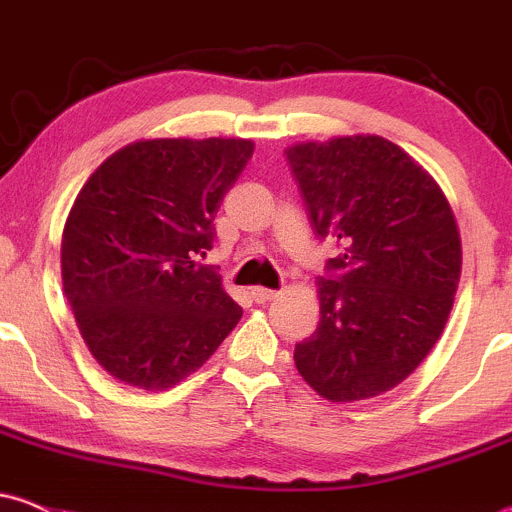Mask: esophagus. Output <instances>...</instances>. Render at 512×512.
<instances>
[{
  "mask_svg": "<svg viewBox=\"0 0 512 512\" xmlns=\"http://www.w3.org/2000/svg\"><path fill=\"white\" fill-rule=\"evenodd\" d=\"M277 289H267V287H255L252 289V299H255V302H260V304H265V302H270V299H275L277 297Z\"/></svg>",
  "mask_w": 512,
  "mask_h": 512,
  "instance_id": "34e87169",
  "label": "esophagus"
}]
</instances>
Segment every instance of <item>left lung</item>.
Masks as SVG:
<instances>
[{"instance_id":"1","label":"left lung","mask_w":512,"mask_h":512,"mask_svg":"<svg viewBox=\"0 0 512 512\" xmlns=\"http://www.w3.org/2000/svg\"><path fill=\"white\" fill-rule=\"evenodd\" d=\"M285 153L314 232L342 247L317 282L322 317L294 364L322 399H371L399 386L446 327L461 280L456 218L428 170L381 136Z\"/></svg>"}]
</instances>
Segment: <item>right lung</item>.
<instances>
[{"mask_svg":"<svg viewBox=\"0 0 512 512\" xmlns=\"http://www.w3.org/2000/svg\"><path fill=\"white\" fill-rule=\"evenodd\" d=\"M252 151L247 138L128 143L76 195L61 280L86 347L121 384H180L240 322V304L198 257Z\"/></svg>","mask_w":512,"mask_h":512,"instance_id":"1","label":"right lung"}]
</instances>
